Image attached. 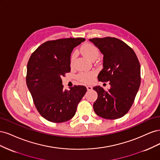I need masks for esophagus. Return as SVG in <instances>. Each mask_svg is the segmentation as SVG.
Wrapping results in <instances>:
<instances>
[{"instance_id":"obj_1","label":"esophagus","mask_w":160,"mask_h":160,"mask_svg":"<svg viewBox=\"0 0 160 160\" xmlns=\"http://www.w3.org/2000/svg\"><path fill=\"white\" fill-rule=\"evenodd\" d=\"M92 89H93V88H92L91 86H90V85L87 86V89H88V91H91V90H92Z\"/></svg>"}]
</instances>
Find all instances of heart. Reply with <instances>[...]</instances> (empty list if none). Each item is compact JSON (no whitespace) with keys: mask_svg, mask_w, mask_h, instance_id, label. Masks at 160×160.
I'll return each mask as SVG.
<instances>
[{"mask_svg":"<svg viewBox=\"0 0 160 160\" xmlns=\"http://www.w3.org/2000/svg\"><path fill=\"white\" fill-rule=\"evenodd\" d=\"M81 52L85 57L88 59L93 61L98 59L100 55L99 50L95 45L91 43H85L81 47ZM76 54L73 52L71 57V63L72 64L75 58ZM95 76V72L94 71H82L77 74V79L78 81L82 82V83H88L93 80Z\"/></svg>","mask_w":160,"mask_h":160,"instance_id":"obj_1","label":"heart"}]
</instances>
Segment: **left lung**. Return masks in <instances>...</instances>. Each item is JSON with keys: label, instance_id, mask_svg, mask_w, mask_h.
Returning <instances> with one entry per match:
<instances>
[{"label": "left lung", "instance_id": "left-lung-1", "mask_svg": "<svg viewBox=\"0 0 160 160\" xmlns=\"http://www.w3.org/2000/svg\"><path fill=\"white\" fill-rule=\"evenodd\" d=\"M89 41L103 54V68L98 75V80L109 81L111 85L108 91L100 86L93 88L98 95L93 109L105 119L122 118L132 106L141 83L137 55L126 43L117 38H93Z\"/></svg>", "mask_w": 160, "mask_h": 160}]
</instances>
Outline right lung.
I'll use <instances>...</instances> for the list:
<instances>
[{
    "label": "right lung",
    "instance_id": "add662e5",
    "mask_svg": "<svg viewBox=\"0 0 160 160\" xmlns=\"http://www.w3.org/2000/svg\"><path fill=\"white\" fill-rule=\"evenodd\" d=\"M84 38H66L47 41L28 59L26 82L33 103L42 118L53 123L71 119L87 91L85 86L63 89L61 77L71 71V54Z\"/></svg>",
    "mask_w": 160,
    "mask_h": 160
}]
</instances>
